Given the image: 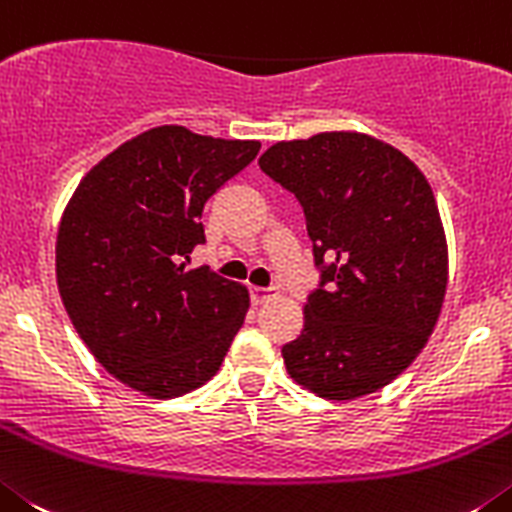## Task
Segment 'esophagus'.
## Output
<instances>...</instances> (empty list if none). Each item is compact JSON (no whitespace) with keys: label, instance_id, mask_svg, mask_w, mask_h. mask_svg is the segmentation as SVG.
<instances>
[{"label":"esophagus","instance_id":"esophagus-1","mask_svg":"<svg viewBox=\"0 0 512 512\" xmlns=\"http://www.w3.org/2000/svg\"><path fill=\"white\" fill-rule=\"evenodd\" d=\"M273 296H275V288H260V285H252V288H250V298H252V303H255V306L270 301Z\"/></svg>","mask_w":512,"mask_h":512}]
</instances>
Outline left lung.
Here are the masks:
<instances>
[{
    "mask_svg": "<svg viewBox=\"0 0 512 512\" xmlns=\"http://www.w3.org/2000/svg\"><path fill=\"white\" fill-rule=\"evenodd\" d=\"M265 176L301 204L319 267L288 375L321 398L375 393L411 365L446 293V239L431 186L395 147L354 132L278 142Z\"/></svg>",
    "mask_w": 512,
    "mask_h": 512,
    "instance_id": "1",
    "label": "left lung"
}]
</instances>
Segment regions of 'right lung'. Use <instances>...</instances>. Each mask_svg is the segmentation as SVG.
I'll use <instances>...</instances> for the list:
<instances>
[{
  "instance_id": "right-lung-1",
  "label": "right lung",
  "mask_w": 512,
  "mask_h": 512,
  "mask_svg": "<svg viewBox=\"0 0 512 512\" xmlns=\"http://www.w3.org/2000/svg\"><path fill=\"white\" fill-rule=\"evenodd\" d=\"M260 153V142L158 127L124 142L78 183L55 245L68 319L101 367L153 398L199 388L245 324L247 288L209 267L204 204Z\"/></svg>"
}]
</instances>
